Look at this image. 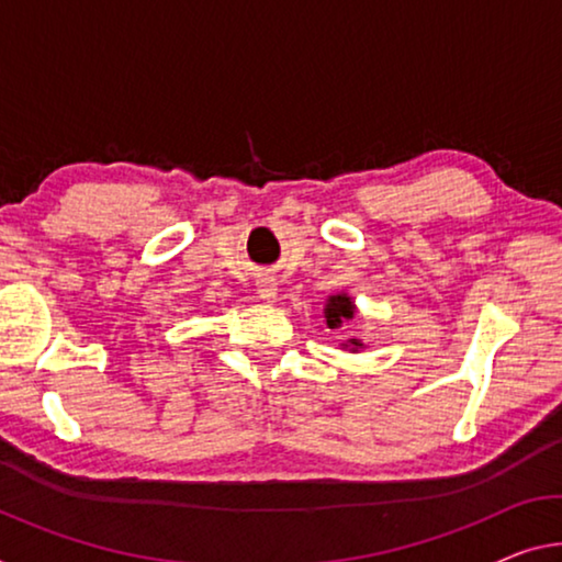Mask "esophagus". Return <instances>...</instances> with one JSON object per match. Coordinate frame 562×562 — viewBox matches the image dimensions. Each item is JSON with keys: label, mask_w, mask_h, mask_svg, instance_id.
Wrapping results in <instances>:
<instances>
[{"label": "esophagus", "mask_w": 562, "mask_h": 562, "mask_svg": "<svg viewBox=\"0 0 562 562\" xmlns=\"http://www.w3.org/2000/svg\"><path fill=\"white\" fill-rule=\"evenodd\" d=\"M258 296H261L266 304H273V301L279 299V286H276L271 276H263V279L258 281Z\"/></svg>", "instance_id": "esophagus-1"}]
</instances>
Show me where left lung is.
<instances>
[{"mask_svg":"<svg viewBox=\"0 0 562 562\" xmlns=\"http://www.w3.org/2000/svg\"><path fill=\"white\" fill-rule=\"evenodd\" d=\"M353 314H357V304H353V299L349 296L347 291L331 293V296L326 299V304H324V326H326V329H341L344 324L351 322ZM339 347L344 351H351V353L367 349L364 341L357 339V336H351V339L341 341Z\"/></svg>","mask_w":562,"mask_h":562,"instance_id":"1","label":"left lung"}]
</instances>
